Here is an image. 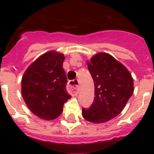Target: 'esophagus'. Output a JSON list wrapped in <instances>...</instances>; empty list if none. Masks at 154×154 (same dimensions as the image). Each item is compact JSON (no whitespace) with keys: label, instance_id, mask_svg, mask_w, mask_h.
<instances>
[{"label":"esophagus","instance_id":"34e87169","mask_svg":"<svg viewBox=\"0 0 154 154\" xmlns=\"http://www.w3.org/2000/svg\"><path fill=\"white\" fill-rule=\"evenodd\" d=\"M68 91L70 92L72 96H77L79 93V80L74 79L72 81H69V85H68Z\"/></svg>","mask_w":154,"mask_h":154}]
</instances>
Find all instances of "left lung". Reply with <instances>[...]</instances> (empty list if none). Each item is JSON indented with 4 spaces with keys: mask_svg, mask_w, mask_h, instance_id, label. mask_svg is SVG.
Masks as SVG:
<instances>
[{
    "mask_svg": "<svg viewBox=\"0 0 154 154\" xmlns=\"http://www.w3.org/2000/svg\"><path fill=\"white\" fill-rule=\"evenodd\" d=\"M95 85V97L82 108L84 119L102 123L113 119L124 109L133 93V79L124 65L107 53H98L88 62Z\"/></svg>",
    "mask_w": 154,
    "mask_h": 154,
    "instance_id": "obj_1",
    "label": "left lung"
}]
</instances>
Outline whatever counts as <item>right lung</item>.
Wrapping results in <instances>:
<instances>
[{
	"label": "right lung",
	"mask_w": 154,
	"mask_h": 154,
	"mask_svg": "<svg viewBox=\"0 0 154 154\" xmlns=\"http://www.w3.org/2000/svg\"><path fill=\"white\" fill-rule=\"evenodd\" d=\"M64 60L62 54L48 51L37 58L23 75V99L31 112L42 119L58 117L71 98L65 87Z\"/></svg>",
	"instance_id": "1"
}]
</instances>
